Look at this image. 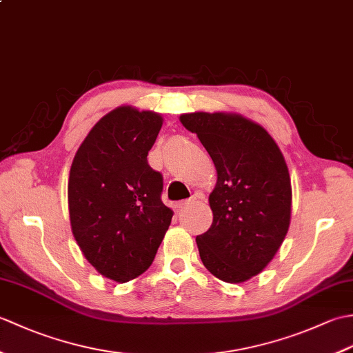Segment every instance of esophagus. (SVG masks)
Segmentation results:
<instances>
[{"mask_svg":"<svg viewBox=\"0 0 353 353\" xmlns=\"http://www.w3.org/2000/svg\"><path fill=\"white\" fill-rule=\"evenodd\" d=\"M194 203V199H190V200H182V201H177L176 203V209L177 211H182V209H185V208H188L190 205H192Z\"/></svg>","mask_w":353,"mask_h":353,"instance_id":"34e87169","label":"esophagus"}]
</instances>
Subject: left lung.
Returning a JSON list of instances; mask_svg holds the SVG:
<instances>
[{
    "label": "left lung",
    "mask_w": 353,
    "mask_h": 353,
    "mask_svg": "<svg viewBox=\"0 0 353 353\" xmlns=\"http://www.w3.org/2000/svg\"><path fill=\"white\" fill-rule=\"evenodd\" d=\"M181 123L196 133L216 170L209 194L212 224L196 238L203 265L241 283L259 274L282 245L291 221V179L270 133L235 112H191Z\"/></svg>",
    "instance_id": "obj_1"
}]
</instances>
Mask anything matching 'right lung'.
<instances>
[{"mask_svg": "<svg viewBox=\"0 0 353 353\" xmlns=\"http://www.w3.org/2000/svg\"><path fill=\"white\" fill-rule=\"evenodd\" d=\"M163 124L153 110L119 106L81 142L70 170L72 235L101 276L129 282L152 265L174 212L147 154Z\"/></svg>", "mask_w": 353, "mask_h": 353, "instance_id": "right-lung-1", "label": "right lung"}]
</instances>
